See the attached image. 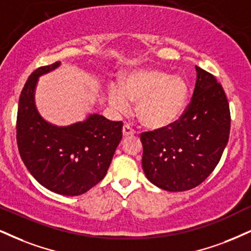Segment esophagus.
<instances>
[{
    "mask_svg": "<svg viewBox=\"0 0 251 251\" xmlns=\"http://www.w3.org/2000/svg\"><path fill=\"white\" fill-rule=\"evenodd\" d=\"M122 134H123V137H128V136L134 135L135 130L131 128L130 126L125 125V126H123V129H122Z\"/></svg>",
    "mask_w": 251,
    "mask_h": 251,
    "instance_id": "34e87169",
    "label": "esophagus"
}]
</instances>
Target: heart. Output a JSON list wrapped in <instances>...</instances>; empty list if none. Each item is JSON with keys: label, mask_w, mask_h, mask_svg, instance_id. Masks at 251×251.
Here are the masks:
<instances>
[{"label": "heart", "mask_w": 251, "mask_h": 251, "mask_svg": "<svg viewBox=\"0 0 251 251\" xmlns=\"http://www.w3.org/2000/svg\"><path fill=\"white\" fill-rule=\"evenodd\" d=\"M188 87L184 79L154 69H141L123 79L122 88L108 89L109 104L116 113L128 114L137 103L136 115L145 128L159 130L171 126L186 108Z\"/></svg>", "instance_id": "obj_1"}]
</instances>
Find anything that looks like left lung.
Masks as SVG:
<instances>
[{
  "mask_svg": "<svg viewBox=\"0 0 251 251\" xmlns=\"http://www.w3.org/2000/svg\"><path fill=\"white\" fill-rule=\"evenodd\" d=\"M191 103L177 122L142 132V168L157 187L182 192L197 187L220 162L230 131L229 103L215 76L196 66Z\"/></svg>",
  "mask_w": 251,
  "mask_h": 251,
  "instance_id": "1",
  "label": "left lung"
}]
</instances>
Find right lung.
Here are the masks:
<instances>
[{"label":"right lung","mask_w":251,"mask_h":251,"mask_svg":"<svg viewBox=\"0 0 251 251\" xmlns=\"http://www.w3.org/2000/svg\"><path fill=\"white\" fill-rule=\"evenodd\" d=\"M60 61L36 70L22 89L17 111V145L21 158L40 185L61 196H80L104 178L123 123L99 114L73 125L58 126L43 119L35 102L39 76Z\"/></svg>","instance_id":"add662e5"}]
</instances>
